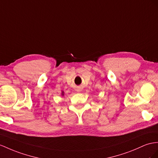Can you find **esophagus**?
Masks as SVG:
<instances>
[{"instance_id": "obj_1", "label": "esophagus", "mask_w": 158, "mask_h": 158, "mask_svg": "<svg viewBox=\"0 0 158 158\" xmlns=\"http://www.w3.org/2000/svg\"><path fill=\"white\" fill-rule=\"evenodd\" d=\"M76 91H77V92H79V91H81V88H77V89H76Z\"/></svg>"}]
</instances>
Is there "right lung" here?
<instances>
[{"mask_svg": "<svg viewBox=\"0 0 158 158\" xmlns=\"http://www.w3.org/2000/svg\"><path fill=\"white\" fill-rule=\"evenodd\" d=\"M61 95H64V92H63V91H62V94H61Z\"/></svg>", "mask_w": 158, "mask_h": 158, "instance_id": "1", "label": "right lung"}]
</instances>
